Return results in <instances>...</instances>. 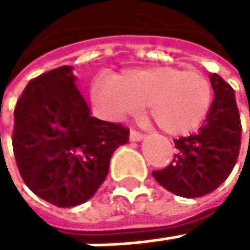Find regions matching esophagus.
Returning a JSON list of instances; mask_svg holds the SVG:
<instances>
[{
    "label": "esophagus",
    "mask_w": 250,
    "mask_h": 250,
    "mask_svg": "<svg viewBox=\"0 0 250 250\" xmlns=\"http://www.w3.org/2000/svg\"><path fill=\"white\" fill-rule=\"evenodd\" d=\"M144 136V133H141V132H138V130H135V129H130V141H141Z\"/></svg>",
    "instance_id": "1"
}]
</instances>
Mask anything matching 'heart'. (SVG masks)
<instances>
[{
  "label": "heart",
  "instance_id": "heart-1",
  "mask_svg": "<svg viewBox=\"0 0 250 250\" xmlns=\"http://www.w3.org/2000/svg\"><path fill=\"white\" fill-rule=\"evenodd\" d=\"M211 83L198 69L157 65L127 70L93 88V99L112 117L148 106L156 126L169 135H185L203 123L211 106Z\"/></svg>",
  "mask_w": 250,
  "mask_h": 250
}]
</instances>
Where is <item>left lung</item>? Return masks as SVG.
I'll return each mask as SVG.
<instances>
[{"label": "left lung", "mask_w": 250, "mask_h": 250, "mask_svg": "<svg viewBox=\"0 0 250 250\" xmlns=\"http://www.w3.org/2000/svg\"><path fill=\"white\" fill-rule=\"evenodd\" d=\"M214 99L210 111L190 136L174 139L177 153L167 168L153 171L167 190L198 198L217 189L231 174L242 146V121L231 85L217 73L210 75Z\"/></svg>", "instance_id": "obj_1"}]
</instances>
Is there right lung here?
Masks as SVG:
<instances>
[{
    "label": "right lung",
    "mask_w": 250,
    "mask_h": 250,
    "mask_svg": "<svg viewBox=\"0 0 250 250\" xmlns=\"http://www.w3.org/2000/svg\"><path fill=\"white\" fill-rule=\"evenodd\" d=\"M73 67L61 65L28 82L15 108L13 153L25 185L57 207L88 201L109 171L129 129L91 117Z\"/></svg>",
    "instance_id": "1"
}]
</instances>
